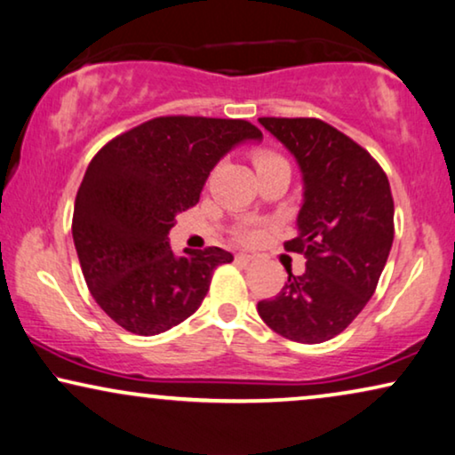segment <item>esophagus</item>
I'll list each match as a JSON object with an SVG mask.
<instances>
[{
	"label": "esophagus",
	"mask_w": 455,
	"mask_h": 455,
	"mask_svg": "<svg viewBox=\"0 0 455 455\" xmlns=\"http://www.w3.org/2000/svg\"><path fill=\"white\" fill-rule=\"evenodd\" d=\"M235 259H237L239 264H245V266H250V264L256 262V258L250 256V253H237V256H235Z\"/></svg>",
	"instance_id": "obj_1"
}]
</instances>
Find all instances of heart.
Instances as JSON below:
<instances>
[{
  "instance_id": "heart-1",
  "label": "heart",
  "mask_w": 455,
  "mask_h": 455,
  "mask_svg": "<svg viewBox=\"0 0 455 455\" xmlns=\"http://www.w3.org/2000/svg\"><path fill=\"white\" fill-rule=\"evenodd\" d=\"M275 160H283V157L278 154H272V151H256V154H253V164H256V168L268 164V162H275ZM237 237L243 241V243H256V241L259 239V227L258 224L247 222V224H243V227H239Z\"/></svg>"
}]
</instances>
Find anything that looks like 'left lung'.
Masks as SVG:
<instances>
[{
	"instance_id": "left-lung-1",
	"label": "left lung",
	"mask_w": 455,
	"mask_h": 455,
	"mask_svg": "<svg viewBox=\"0 0 455 455\" xmlns=\"http://www.w3.org/2000/svg\"><path fill=\"white\" fill-rule=\"evenodd\" d=\"M304 174L299 235L284 250L304 253L306 272L258 314L272 331L298 343L337 337L364 310L393 245L389 179L368 151L320 118H259Z\"/></svg>"
}]
</instances>
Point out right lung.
Segmentation results:
<instances>
[{"label":"right lung","mask_w":455,"mask_h":455,"mask_svg":"<svg viewBox=\"0 0 455 455\" xmlns=\"http://www.w3.org/2000/svg\"><path fill=\"white\" fill-rule=\"evenodd\" d=\"M247 120L160 116L108 141L78 187L72 239L84 283L108 316L135 335H160L191 316L220 247L174 256V216L199 202L212 168L235 145L259 139Z\"/></svg>","instance_id":"obj_1"}]
</instances>
